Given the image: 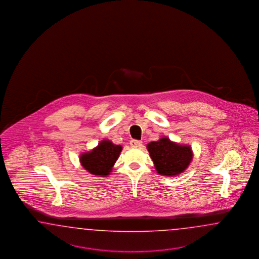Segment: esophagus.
<instances>
[{"instance_id": "1", "label": "esophagus", "mask_w": 259, "mask_h": 259, "mask_svg": "<svg viewBox=\"0 0 259 259\" xmlns=\"http://www.w3.org/2000/svg\"><path fill=\"white\" fill-rule=\"evenodd\" d=\"M130 145L132 147H141L142 146V141H138V140H132L130 141Z\"/></svg>"}]
</instances>
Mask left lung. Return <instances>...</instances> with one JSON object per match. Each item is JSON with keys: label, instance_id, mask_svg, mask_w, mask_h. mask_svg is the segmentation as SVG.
Wrapping results in <instances>:
<instances>
[{"label": "left lung", "instance_id": "8db88e82", "mask_svg": "<svg viewBox=\"0 0 259 259\" xmlns=\"http://www.w3.org/2000/svg\"><path fill=\"white\" fill-rule=\"evenodd\" d=\"M147 149L157 172L166 177L180 175L188 167L193 158L190 146L180 145L168 138L150 142Z\"/></svg>", "mask_w": 259, "mask_h": 259}]
</instances>
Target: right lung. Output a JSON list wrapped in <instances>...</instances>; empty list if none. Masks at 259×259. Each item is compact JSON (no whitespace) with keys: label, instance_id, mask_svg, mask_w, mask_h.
<instances>
[{"label":"right lung","instance_id":"add662e5","mask_svg":"<svg viewBox=\"0 0 259 259\" xmlns=\"http://www.w3.org/2000/svg\"><path fill=\"white\" fill-rule=\"evenodd\" d=\"M122 147L104 140L91 152L83 153L80 157L82 167L94 176L105 177L109 175L116 163Z\"/></svg>","mask_w":259,"mask_h":259}]
</instances>
